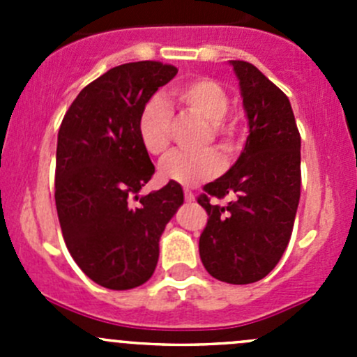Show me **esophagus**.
<instances>
[{
    "mask_svg": "<svg viewBox=\"0 0 357 357\" xmlns=\"http://www.w3.org/2000/svg\"><path fill=\"white\" fill-rule=\"evenodd\" d=\"M185 200L186 202H193V200H195V195H193L192 190H188V188L185 190Z\"/></svg>",
    "mask_w": 357,
    "mask_h": 357,
    "instance_id": "obj_1",
    "label": "esophagus"
}]
</instances>
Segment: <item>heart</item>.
Instances as JSON below:
<instances>
[{"label":"heart","instance_id":"b5f03b06","mask_svg":"<svg viewBox=\"0 0 357 357\" xmlns=\"http://www.w3.org/2000/svg\"><path fill=\"white\" fill-rule=\"evenodd\" d=\"M174 98L207 121L204 145L215 142L219 149L231 155L240 145V122L233 112L228 110V93L215 79L193 77L174 89ZM172 115L167 103L160 96H152L142 107L136 121V132L139 143L150 155L160 157L171 145ZM222 169V158L215 150L202 152H172L162 160L160 174L164 179L179 185L197 183L218 176Z\"/></svg>","mask_w":357,"mask_h":357}]
</instances>
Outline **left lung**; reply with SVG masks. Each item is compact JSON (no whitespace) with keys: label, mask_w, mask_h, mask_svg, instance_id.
I'll return each instance as SVG.
<instances>
[{"label":"left lung","mask_w":357,"mask_h":357,"mask_svg":"<svg viewBox=\"0 0 357 357\" xmlns=\"http://www.w3.org/2000/svg\"><path fill=\"white\" fill-rule=\"evenodd\" d=\"M231 66L250 135L236 164L197 199L208 215L199 250L208 275L247 285L269 275L290 242L301 199V132L278 86L252 63ZM226 195L234 200L225 208L211 202Z\"/></svg>","instance_id":"left-lung-1"}]
</instances>
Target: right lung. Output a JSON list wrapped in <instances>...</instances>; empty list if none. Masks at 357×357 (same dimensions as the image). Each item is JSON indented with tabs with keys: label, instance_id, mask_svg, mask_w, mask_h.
<instances>
[{
	"label": "right lung",
	"instance_id": "add662e5",
	"mask_svg": "<svg viewBox=\"0 0 357 357\" xmlns=\"http://www.w3.org/2000/svg\"><path fill=\"white\" fill-rule=\"evenodd\" d=\"M176 74L174 66L155 60L110 68L79 93L60 124V228L72 259L105 289L129 290L150 280L158 238L183 204L174 181L138 195L155 172L136 132L138 114Z\"/></svg>",
	"mask_w": 357,
	"mask_h": 357
}]
</instances>
